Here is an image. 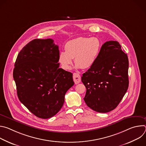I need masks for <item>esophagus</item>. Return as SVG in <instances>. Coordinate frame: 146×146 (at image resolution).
Listing matches in <instances>:
<instances>
[{
  "instance_id": "34e87169",
  "label": "esophagus",
  "mask_w": 146,
  "mask_h": 146,
  "mask_svg": "<svg viewBox=\"0 0 146 146\" xmlns=\"http://www.w3.org/2000/svg\"><path fill=\"white\" fill-rule=\"evenodd\" d=\"M73 80L75 82L76 84H78L81 82V76L79 74L76 73H73Z\"/></svg>"
}]
</instances>
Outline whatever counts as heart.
I'll list each match as a JSON object with an SVG mask.
<instances>
[{"label":"heart","instance_id":"obj_1","mask_svg":"<svg viewBox=\"0 0 146 146\" xmlns=\"http://www.w3.org/2000/svg\"><path fill=\"white\" fill-rule=\"evenodd\" d=\"M101 43L96 37H79L71 40L65 45V51L58 56V62L64 70L70 69L73 59L76 68L87 69L96 62L99 55Z\"/></svg>","mask_w":146,"mask_h":146}]
</instances>
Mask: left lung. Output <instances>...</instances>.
Returning <instances> with one entry per match:
<instances>
[{"instance_id": "left-lung-1", "label": "left lung", "mask_w": 146, "mask_h": 146, "mask_svg": "<svg viewBox=\"0 0 146 146\" xmlns=\"http://www.w3.org/2000/svg\"><path fill=\"white\" fill-rule=\"evenodd\" d=\"M129 61L117 41L104 43L95 64L82 74L87 105L99 113L117 108L128 88Z\"/></svg>"}]
</instances>
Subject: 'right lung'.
Segmentation results:
<instances>
[{
	"label": "right lung",
	"instance_id": "1",
	"mask_svg": "<svg viewBox=\"0 0 146 146\" xmlns=\"http://www.w3.org/2000/svg\"><path fill=\"white\" fill-rule=\"evenodd\" d=\"M59 54L52 39H35L21 50L15 62L18 99L40 118H51L60 110L66 92L74 84L73 74L59 68Z\"/></svg>",
	"mask_w": 146,
	"mask_h": 146
}]
</instances>
